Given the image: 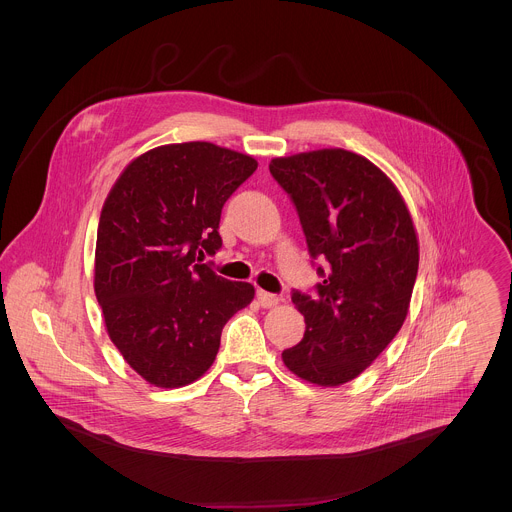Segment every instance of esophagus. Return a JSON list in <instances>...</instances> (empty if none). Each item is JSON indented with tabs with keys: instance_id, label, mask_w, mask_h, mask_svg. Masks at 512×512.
<instances>
[{
	"instance_id": "obj_1",
	"label": "esophagus",
	"mask_w": 512,
	"mask_h": 512,
	"mask_svg": "<svg viewBox=\"0 0 512 512\" xmlns=\"http://www.w3.org/2000/svg\"><path fill=\"white\" fill-rule=\"evenodd\" d=\"M256 299H258V303H260L262 307H274V305H278V301H280V297H278L276 293H268L264 292V290H258V292H256Z\"/></svg>"
}]
</instances>
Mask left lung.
I'll return each mask as SVG.
<instances>
[{
    "label": "left lung",
    "mask_w": 512,
    "mask_h": 512,
    "mask_svg": "<svg viewBox=\"0 0 512 512\" xmlns=\"http://www.w3.org/2000/svg\"><path fill=\"white\" fill-rule=\"evenodd\" d=\"M272 177L290 195L311 258L317 295L293 292L303 339L282 353L317 386L357 378L400 331L418 276L420 248L396 185L363 155L333 147L276 157Z\"/></svg>",
    "instance_id": "obj_1"
}]
</instances>
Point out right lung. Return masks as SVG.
<instances>
[{"label": "right lung", "instance_id": "1", "mask_svg": "<svg viewBox=\"0 0 512 512\" xmlns=\"http://www.w3.org/2000/svg\"><path fill=\"white\" fill-rule=\"evenodd\" d=\"M258 163L209 142L136 157L110 189L98 222L94 293L106 331L144 380L179 388L217 359L226 321L254 286L217 276L220 213Z\"/></svg>", "mask_w": 512, "mask_h": 512}]
</instances>
